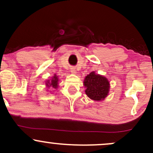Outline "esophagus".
<instances>
[{"mask_svg": "<svg viewBox=\"0 0 153 153\" xmlns=\"http://www.w3.org/2000/svg\"><path fill=\"white\" fill-rule=\"evenodd\" d=\"M71 72H72V73H74V74L76 72V70H75V68H72V69H71Z\"/></svg>", "mask_w": 153, "mask_h": 153, "instance_id": "obj_1", "label": "esophagus"}]
</instances>
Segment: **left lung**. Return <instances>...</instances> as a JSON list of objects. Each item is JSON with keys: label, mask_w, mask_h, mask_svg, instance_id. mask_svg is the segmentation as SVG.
I'll return each instance as SVG.
<instances>
[{"label": "left lung", "mask_w": 153, "mask_h": 153, "mask_svg": "<svg viewBox=\"0 0 153 153\" xmlns=\"http://www.w3.org/2000/svg\"><path fill=\"white\" fill-rule=\"evenodd\" d=\"M84 84L86 88L85 90L86 95L91 99L101 101L107 96L109 82L105 77L92 72L86 76Z\"/></svg>", "instance_id": "1"}]
</instances>
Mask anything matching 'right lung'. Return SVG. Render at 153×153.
I'll return each mask as SVG.
<instances>
[{
  "mask_svg": "<svg viewBox=\"0 0 153 153\" xmlns=\"http://www.w3.org/2000/svg\"><path fill=\"white\" fill-rule=\"evenodd\" d=\"M58 77H57L56 75H54L53 78H52V79L50 80V81H47V86L48 87H50L51 88H55V89H57V87H58Z\"/></svg>",
  "mask_w": 153,
  "mask_h": 153,
  "instance_id": "right-lung-1",
  "label": "right lung"
}]
</instances>
